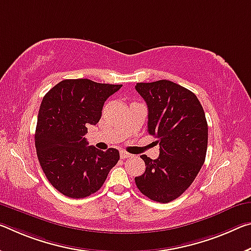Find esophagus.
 I'll list each match as a JSON object with an SVG mask.
<instances>
[{
    "mask_svg": "<svg viewBox=\"0 0 251 251\" xmlns=\"http://www.w3.org/2000/svg\"><path fill=\"white\" fill-rule=\"evenodd\" d=\"M132 156H133L132 154L127 153V152H125V151H121V158H122V160H125V158H129Z\"/></svg>",
    "mask_w": 251,
    "mask_h": 251,
    "instance_id": "esophagus-1",
    "label": "esophagus"
}]
</instances>
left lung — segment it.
I'll use <instances>...</instances> for the list:
<instances>
[{
    "instance_id": "left-lung-1",
    "label": "left lung",
    "mask_w": 251,
    "mask_h": 251,
    "mask_svg": "<svg viewBox=\"0 0 251 251\" xmlns=\"http://www.w3.org/2000/svg\"><path fill=\"white\" fill-rule=\"evenodd\" d=\"M149 109L147 132L158 138L156 160L142 155L145 172L135 177L141 192L161 203L176 200L192 184L203 165L208 124L196 95L170 80L138 82Z\"/></svg>"
}]
</instances>
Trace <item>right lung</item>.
I'll list each match as a JSON object with an SVG mask.
<instances>
[{"label":"right lung","mask_w":251,"mask_h":251,"mask_svg":"<svg viewBox=\"0 0 251 251\" xmlns=\"http://www.w3.org/2000/svg\"><path fill=\"white\" fill-rule=\"evenodd\" d=\"M122 85L66 79L48 91L39 109L35 149L42 171L63 196L81 199L101 188L119 152L87 146V126L96 125L107 98Z\"/></svg>","instance_id":"1"}]
</instances>
